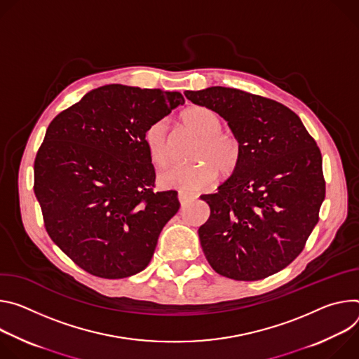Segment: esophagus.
<instances>
[{
  "label": "esophagus",
  "instance_id": "obj_1",
  "mask_svg": "<svg viewBox=\"0 0 359 359\" xmlns=\"http://www.w3.org/2000/svg\"><path fill=\"white\" fill-rule=\"evenodd\" d=\"M194 200H195V195H191V194H187V192H180L178 194V201L181 204V207L188 205Z\"/></svg>",
  "mask_w": 359,
  "mask_h": 359
}]
</instances>
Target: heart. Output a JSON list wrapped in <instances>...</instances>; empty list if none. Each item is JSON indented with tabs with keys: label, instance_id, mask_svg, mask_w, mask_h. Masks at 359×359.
<instances>
[{
	"label": "heart",
	"instance_id": "heart-1",
	"mask_svg": "<svg viewBox=\"0 0 359 359\" xmlns=\"http://www.w3.org/2000/svg\"><path fill=\"white\" fill-rule=\"evenodd\" d=\"M182 123L200 137L192 154V161L196 163L163 172L158 177L159 185L181 192H198L212 185L218 171L224 177L235 172L241 159V145L232 133L222 130V119L215 111L207 107H192L182 114ZM145 145L158 168H165L171 163V140L163 121L148 127Z\"/></svg>",
	"mask_w": 359,
	"mask_h": 359
}]
</instances>
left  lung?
I'll use <instances>...</instances> for the list:
<instances>
[{
    "instance_id": "1",
    "label": "left lung",
    "mask_w": 359,
    "mask_h": 359,
    "mask_svg": "<svg viewBox=\"0 0 359 359\" xmlns=\"http://www.w3.org/2000/svg\"><path fill=\"white\" fill-rule=\"evenodd\" d=\"M185 97L218 112L241 145V159L215 194L201 195L208 221L198 229L212 269L258 281L305 248L325 198L323 155L299 116L273 100L210 87Z\"/></svg>"
}]
</instances>
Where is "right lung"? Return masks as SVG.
I'll list each match as a JSON object with an SVG mask.
<instances>
[{"label": "right lung", "mask_w": 359, "mask_h": 359, "mask_svg": "<svg viewBox=\"0 0 359 359\" xmlns=\"http://www.w3.org/2000/svg\"><path fill=\"white\" fill-rule=\"evenodd\" d=\"M184 102L180 93L111 84L48 126L34 192L51 240L88 273L119 280L145 269L178 212L177 191H155L145 131Z\"/></svg>", "instance_id": "obj_1"}]
</instances>
